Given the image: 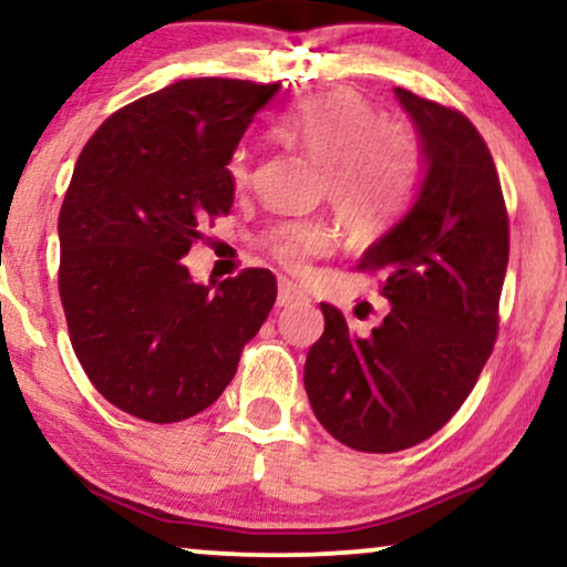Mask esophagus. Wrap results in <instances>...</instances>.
Instances as JSON below:
<instances>
[{"label": "esophagus", "instance_id": "1", "mask_svg": "<svg viewBox=\"0 0 567 567\" xmlns=\"http://www.w3.org/2000/svg\"><path fill=\"white\" fill-rule=\"evenodd\" d=\"M308 292L300 288V285L290 282V279H279V290H277V303L279 306H292V303H308Z\"/></svg>", "mask_w": 567, "mask_h": 567}]
</instances>
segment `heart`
Returning a JSON list of instances; mask_svg holds the SVG:
<instances>
[{
  "label": "heart",
  "instance_id": "b5f03b06",
  "mask_svg": "<svg viewBox=\"0 0 567 567\" xmlns=\"http://www.w3.org/2000/svg\"><path fill=\"white\" fill-rule=\"evenodd\" d=\"M277 132L311 153L327 168L329 196L354 238L371 240L391 228L417 181V145L402 124L381 121L352 90H327L300 101L279 118ZM236 188L251 184V153L238 147L228 163ZM261 246L288 269L334 246V230L321 217L279 220L264 230Z\"/></svg>",
  "mask_w": 567,
  "mask_h": 567
}]
</instances>
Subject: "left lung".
<instances>
[{
  "label": "left lung",
  "mask_w": 567,
  "mask_h": 567,
  "mask_svg": "<svg viewBox=\"0 0 567 567\" xmlns=\"http://www.w3.org/2000/svg\"><path fill=\"white\" fill-rule=\"evenodd\" d=\"M394 93L417 130L425 176L410 213L358 264L381 271L391 308L358 337L321 303L323 334L303 373L321 425L368 454L417 446L454 417L493 352L508 269V213L485 140L464 113Z\"/></svg>",
  "instance_id": "obj_1"
}]
</instances>
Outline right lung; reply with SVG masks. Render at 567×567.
<instances>
[{"mask_svg":"<svg viewBox=\"0 0 567 567\" xmlns=\"http://www.w3.org/2000/svg\"><path fill=\"white\" fill-rule=\"evenodd\" d=\"M279 93L248 80H178L105 118L59 213V296L80 365L113 406L168 425L207 410L277 298L269 269L217 290L184 256L228 215V163Z\"/></svg>","mask_w":567,"mask_h":567,"instance_id":"right-lung-1","label":"right lung"}]
</instances>
